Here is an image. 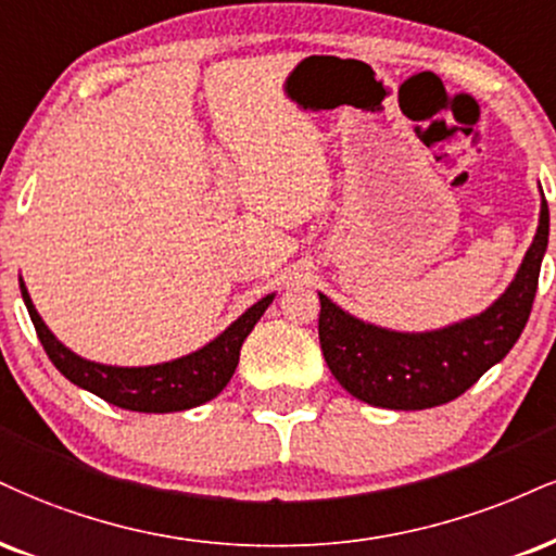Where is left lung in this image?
I'll list each match as a JSON object with an SVG mask.
<instances>
[{"mask_svg":"<svg viewBox=\"0 0 556 556\" xmlns=\"http://www.w3.org/2000/svg\"><path fill=\"white\" fill-rule=\"evenodd\" d=\"M546 245L549 206L541 191L536 236L513 282L490 307L443 329H386L352 316L318 292V339L331 376L354 399L380 409L417 412L458 399L492 365H497L523 333L536 298Z\"/></svg>","mask_w":556,"mask_h":556,"instance_id":"1","label":"left lung"}]
</instances>
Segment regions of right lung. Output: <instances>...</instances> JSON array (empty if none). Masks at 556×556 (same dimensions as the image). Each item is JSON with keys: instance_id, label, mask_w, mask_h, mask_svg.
<instances>
[{"instance_id": "obj_1", "label": "right lung", "mask_w": 556, "mask_h": 556, "mask_svg": "<svg viewBox=\"0 0 556 556\" xmlns=\"http://www.w3.org/2000/svg\"><path fill=\"white\" fill-rule=\"evenodd\" d=\"M20 292H23L25 307H28L46 354L70 383L96 393V396L118 406V409L144 414L186 412L223 393V388L230 383L232 372L238 367L240 346H243L245 337L253 331V326L258 324V318L264 316L266 307L277 295V292H269V295L261 298L243 316H238L225 331H219L212 342L199 346L197 352L168 359V363L122 367L92 363V359H85L77 352H72L43 324L23 277H20Z\"/></svg>"}]
</instances>
